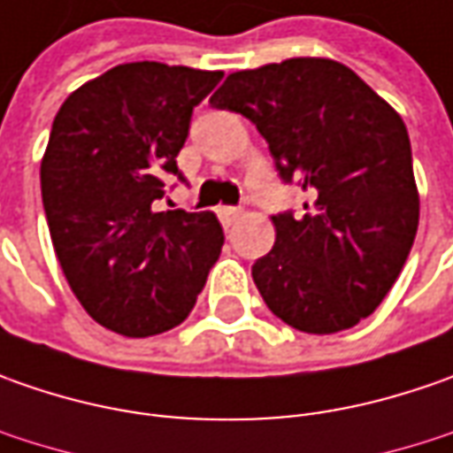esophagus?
<instances>
[{
  "instance_id": "esophagus-1",
  "label": "esophagus",
  "mask_w": 453,
  "mask_h": 453,
  "mask_svg": "<svg viewBox=\"0 0 453 453\" xmlns=\"http://www.w3.org/2000/svg\"><path fill=\"white\" fill-rule=\"evenodd\" d=\"M239 214H242V211H239L236 206H219L217 209V217L224 226H232L236 219H239Z\"/></svg>"
}]
</instances>
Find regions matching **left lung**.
<instances>
[{
    "label": "left lung",
    "mask_w": 453,
    "mask_h": 453,
    "mask_svg": "<svg viewBox=\"0 0 453 453\" xmlns=\"http://www.w3.org/2000/svg\"><path fill=\"white\" fill-rule=\"evenodd\" d=\"M209 103L250 118L280 179L307 194L303 214L272 217L274 247L252 267L262 300L312 335L368 318L398 280L418 229L401 115L350 67L322 58L232 73Z\"/></svg>",
    "instance_id": "1"
}]
</instances>
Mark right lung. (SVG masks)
I'll use <instances>...</instances> for the list:
<instances>
[{"label": "right lung", "mask_w": 453, "mask_h": 453, "mask_svg": "<svg viewBox=\"0 0 453 453\" xmlns=\"http://www.w3.org/2000/svg\"><path fill=\"white\" fill-rule=\"evenodd\" d=\"M224 73L128 62L62 103L40 165L52 247L80 304L126 338L188 318L224 232L211 211H161L191 113Z\"/></svg>", "instance_id": "obj_1"}]
</instances>
